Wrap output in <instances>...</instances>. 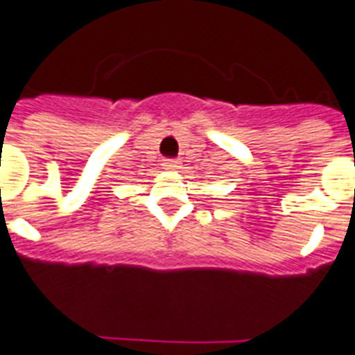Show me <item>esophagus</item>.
<instances>
[{"label": "esophagus", "instance_id": "1", "mask_svg": "<svg viewBox=\"0 0 355 355\" xmlns=\"http://www.w3.org/2000/svg\"><path fill=\"white\" fill-rule=\"evenodd\" d=\"M162 166L166 168V170H178V168H180V160L168 159V160H164V164H162Z\"/></svg>", "mask_w": 355, "mask_h": 355}]
</instances>
